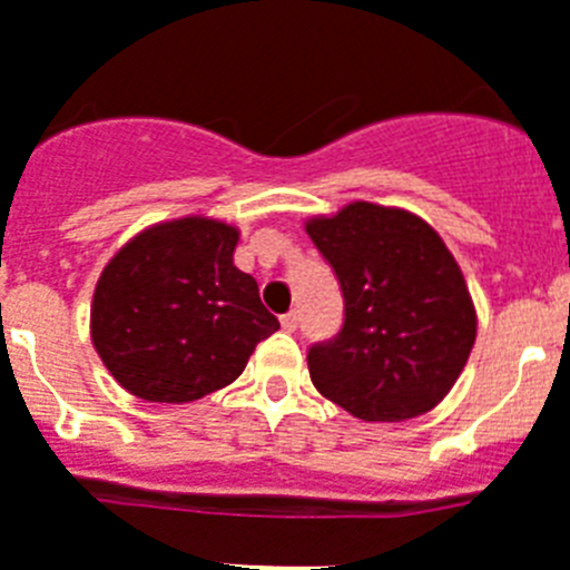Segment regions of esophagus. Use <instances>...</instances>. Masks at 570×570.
<instances>
[{
	"label": "esophagus",
	"mask_w": 570,
	"mask_h": 570,
	"mask_svg": "<svg viewBox=\"0 0 570 570\" xmlns=\"http://www.w3.org/2000/svg\"><path fill=\"white\" fill-rule=\"evenodd\" d=\"M281 324H284L286 333H295V327H298V313H295V309L284 313V315H281Z\"/></svg>",
	"instance_id": "1"
}]
</instances>
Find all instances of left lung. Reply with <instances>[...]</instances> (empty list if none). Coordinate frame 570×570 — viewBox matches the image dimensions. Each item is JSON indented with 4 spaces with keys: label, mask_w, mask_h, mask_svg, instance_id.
<instances>
[{
    "label": "left lung",
    "mask_w": 570,
    "mask_h": 570,
    "mask_svg": "<svg viewBox=\"0 0 570 570\" xmlns=\"http://www.w3.org/2000/svg\"><path fill=\"white\" fill-rule=\"evenodd\" d=\"M307 234L344 298L342 330L307 351L318 394L371 423L434 409L475 344V307L446 243L414 214L371 203L309 219Z\"/></svg>",
    "instance_id": "obj_1"
}]
</instances>
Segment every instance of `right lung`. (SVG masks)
Masks as SVG:
<instances>
[{"mask_svg": "<svg viewBox=\"0 0 570 570\" xmlns=\"http://www.w3.org/2000/svg\"><path fill=\"white\" fill-rule=\"evenodd\" d=\"M237 228L205 217L132 237L95 286L92 342L121 389L147 403H190L243 374L281 324L257 281L234 266Z\"/></svg>", "mask_w": 570, "mask_h": 570, "instance_id": "right-lung-1", "label": "right lung"}]
</instances>
